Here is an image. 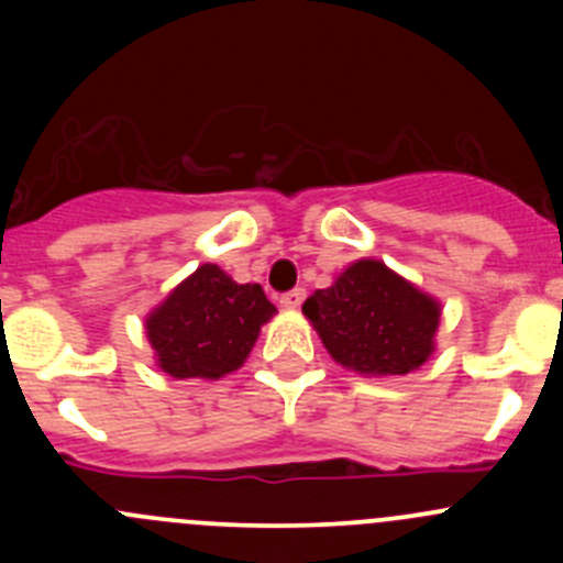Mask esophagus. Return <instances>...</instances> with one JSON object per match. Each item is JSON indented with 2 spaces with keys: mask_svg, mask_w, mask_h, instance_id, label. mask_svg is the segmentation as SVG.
I'll use <instances>...</instances> for the list:
<instances>
[{
  "mask_svg": "<svg viewBox=\"0 0 563 563\" xmlns=\"http://www.w3.org/2000/svg\"><path fill=\"white\" fill-rule=\"evenodd\" d=\"M302 302H305V288H291V291L280 297V305L286 310H297Z\"/></svg>",
  "mask_w": 563,
  "mask_h": 563,
  "instance_id": "obj_1",
  "label": "esophagus"
}]
</instances>
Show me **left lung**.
I'll use <instances>...</instances> for the list:
<instances>
[{
    "mask_svg": "<svg viewBox=\"0 0 563 563\" xmlns=\"http://www.w3.org/2000/svg\"><path fill=\"white\" fill-rule=\"evenodd\" d=\"M323 349L362 376H406L435 349L441 305L373 258L354 261L305 299Z\"/></svg>",
    "mask_w": 563,
    "mask_h": 563,
    "instance_id": "1",
    "label": "left lung"
}]
</instances>
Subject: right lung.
Returning a JSON list of instances; mask_svg holds the SVG:
<instances>
[{
	"label": "right lung",
	"mask_w": 563,
	"mask_h": 563,
	"mask_svg": "<svg viewBox=\"0 0 563 563\" xmlns=\"http://www.w3.org/2000/svg\"><path fill=\"white\" fill-rule=\"evenodd\" d=\"M277 313L258 283L201 264L146 316L157 365L174 378H220L245 365L261 327Z\"/></svg>",
	"instance_id": "add662e5"
}]
</instances>
